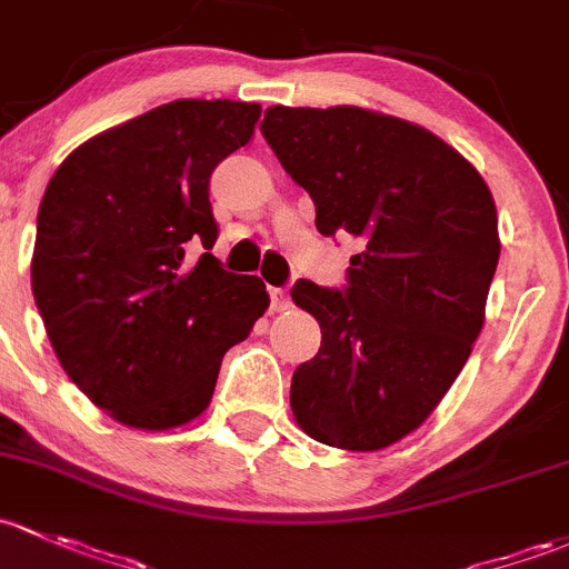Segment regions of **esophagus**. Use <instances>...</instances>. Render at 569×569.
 I'll return each instance as SVG.
<instances>
[{"label":"esophagus","mask_w":569,"mask_h":569,"mask_svg":"<svg viewBox=\"0 0 569 569\" xmlns=\"http://www.w3.org/2000/svg\"><path fill=\"white\" fill-rule=\"evenodd\" d=\"M269 305H272V310H289L291 308V297L286 289H269Z\"/></svg>","instance_id":"1"}]
</instances>
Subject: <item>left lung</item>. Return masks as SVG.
<instances>
[{
    "label": "left lung",
    "instance_id": "left-lung-1",
    "mask_svg": "<svg viewBox=\"0 0 569 569\" xmlns=\"http://www.w3.org/2000/svg\"><path fill=\"white\" fill-rule=\"evenodd\" d=\"M261 133L313 199L316 229L362 242L343 289H291L321 327L291 379L295 420L340 450L390 447L428 420L482 330L501 250L493 196L450 143L379 111L272 106Z\"/></svg>",
    "mask_w": 569,
    "mask_h": 569
}]
</instances>
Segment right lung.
Returning a JSON list of instances; mask_svg holds the SVG:
<instances>
[{
  "mask_svg": "<svg viewBox=\"0 0 569 569\" xmlns=\"http://www.w3.org/2000/svg\"><path fill=\"white\" fill-rule=\"evenodd\" d=\"M259 103L174 100L64 158L38 212L32 295L57 360L122 426L169 430L212 400L220 362L269 308L256 274L212 253L214 166L253 136Z\"/></svg>",
  "mask_w": 569,
  "mask_h": 569,
  "instance_id": "right-lung-1",
  "label": "right lung"
}]
</instances>
